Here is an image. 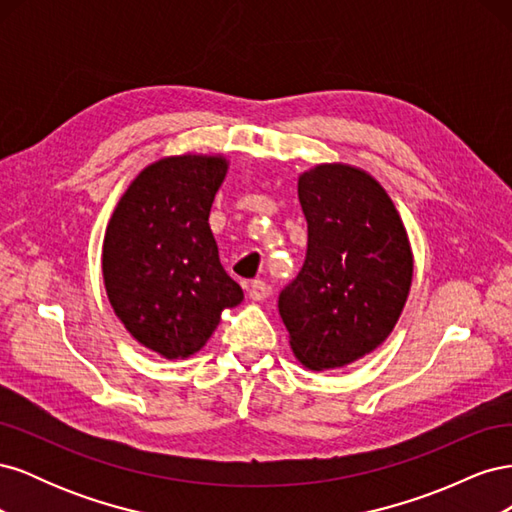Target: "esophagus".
Wrapping results in <instances>:
<instances>
[{"label": "esophagus", "instance_id": "34e87169", "mask_svg": "<svg viewBox=\"0 0 512 512\" xmlns=\"http://www.w3.org/2000/svg\"><path fill=\"white\" fill-rule=\"evenodd\" d=\"M267 294H269V286L265 282H262V280H254L252 282V286H250V299L252 301L267 299Z\"/></svg>", "mask_w": 512, "mask_h": 512}]
</instances>
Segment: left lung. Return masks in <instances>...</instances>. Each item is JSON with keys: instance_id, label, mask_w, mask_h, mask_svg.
<instances>
[{"instance_id": "obj_1", "label": "left lung", "mask_w": 512, "mask_h": 512, "mask_svg": "<svg viewBox=\"0 0 512 512\" xmlns=\"http://www.w3.org/2000/svg\"><path fill=\"white\" fill-rule=\"evenodd\" d=\"M299 203L305 262L277 307L305 367H344L378 348L404 309L412 284L408 235L382 185L354 166L307 170Z\"/></svg>"}]
</instances>
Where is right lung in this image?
<instances>
[{"mask_svg":"<svg viewBox=\"0 0 512 512\" xmlns=\"http://www.w3.org/2000/svg\"><path fill=\"white\" fill-rule=\"evenodd\" d=\"M226 168L218 156L158 160L132 181L106 228L108 301L136 342L166 359L198 352L222 309L243 301L209 228Z\"/></svg>","mask_w":512,"mask_h":512,"instance_id":"obj_1","label":"right lung"}]
</instances>
